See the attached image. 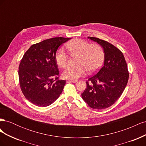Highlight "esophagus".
Instances as JSON below:
<instances>
[{"label":"esophagus","mask_w":146,"mask_h":146,"mask_svg":"<svg viewBox=\"0 0 146 146\" xmlns=\"http://www.w3.org/2000/svg\"><path fill=\"white\" fill-rule=\"evenodd\" d=\"M77 80H69L68 81V82H72V83H76Z\"/></svg>","instance_id":"esophagus-1"}]
</instances>
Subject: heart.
I'll return each instance as SVG.
<instances>
[{"instance_id":"heart-1","label":"heart","mask_w":146,"mask_h":146,"mask_svg":"<svg viewBox=\"0 0 146 146\" xmlns=\"http://www.w3.org/2000/svg\"><path fill=\"white\" fill-rule=\"evenodd\" d=\"M67 48L72 56H78L77 67L66 68L62 73L63 78L76 80L85 74L86 70L92 73L102 65L105 54L103 48L99 44H91L85 40L74 39L69 41ZM56 63L61 68L68 64V56L63 48H59L55 54Z\"/></svg>"}]
</instances>
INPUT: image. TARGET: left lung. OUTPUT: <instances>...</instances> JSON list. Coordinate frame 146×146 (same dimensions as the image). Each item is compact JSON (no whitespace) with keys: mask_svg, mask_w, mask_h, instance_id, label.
Instances as JSON below:
<instances>
[{"mask_svg":"<svg viewBox=\"0 0 146 146\" xmlns=\"http://www.w3.org/2000/svg\"><path fill=\"white\" fill-rule=\"evenodd\" d=\"M88 38L103 48L104 62L99 72L88 79L86 88L82 97L91 108L102 110L111 106L120 98L127 84L129 74L120 50L99 38Z\"/></svg>","mask_w":146,"mask_h":146,"instance_id":"obj_1","label":"left lung"}]
</instances>
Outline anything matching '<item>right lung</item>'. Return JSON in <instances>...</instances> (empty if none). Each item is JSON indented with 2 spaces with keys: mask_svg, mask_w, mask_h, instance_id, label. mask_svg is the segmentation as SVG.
<instances>
[{
  "mask_svg": "<svg viewBox=\"0 0 146 146\" xmlns=\"http://www.w3.org/2000/svg\"><path fill=\"white\" fill-rule=\"evenodd\" d=\"M68 38H54L31 46L19 66L21 89L25 98L38 107H45L58 99L66 80L57 77L59 70L55 54Z\"/></svg>",
  "mask_w": 146,
  "mask_h": 146,
  "instance_id": "1",
  "label": "right lung"
}]
</instances>
